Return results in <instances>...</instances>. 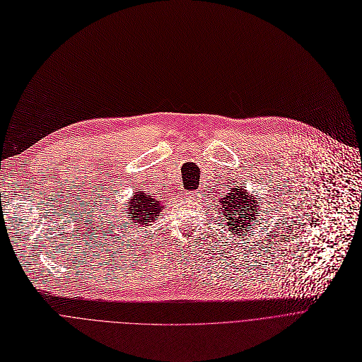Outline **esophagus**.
Returning <instances> with one entry per match:
<instances>
[{
	"label": "esophagus",
	"instance_id": "obj_1",
	"mask_svg": "<svg viewBox=\"0 0 362 362\" xmlns=\"http://www.w3.org/2000/svg\"><path fill=\"white\" fill-rule=\"evenodd\" d=\"M194 197H200V196H199V193H194Z\"/></svg>",
	"mask_w": 362,
	"mask_h": 362
}]
</instances>
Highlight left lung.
Masks as SVG:
<instances>
[{
	"label": "left lung",
	"instance_id": "left-lung-1",
	"mask_svg": "<svg viewBox=\"0 0 362 362\" xmlns=\"http://www.w3.org/2000/svg\"><path fill=\"white\" fill-rule=\"evenodd\" d=\"M259 204L261 202L255 200L245 189L232 187V190L221 199V215L225 216L228 229L232 233L247 232L249 228L253 229V225L259 216L257 215L261 212Z\"/></svg>",
	"mask_w": 362,
	"mask_h": 362
}]
</instances>
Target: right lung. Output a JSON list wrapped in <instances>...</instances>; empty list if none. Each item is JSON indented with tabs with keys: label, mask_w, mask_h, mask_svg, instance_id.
Here are the masks:
<instances>
[{
	"label": "right lung",
	"mask_w": 362,
	"mask_h": 362,
	"mask_svg": "<svg viewBox=\"0 0 362 362\" xmlns=\"http://www.w3.org/2000/svg\"><path fill=\"white\" fill-rule=\"evenodd\" d=\"M162 202L148 193L136 192V196L130 199L127 206V216H130L132 225L148 226L153 221H156L162 214Z\"/></svg>",
	"instance_id": "add662e5"
}]
</instances>
